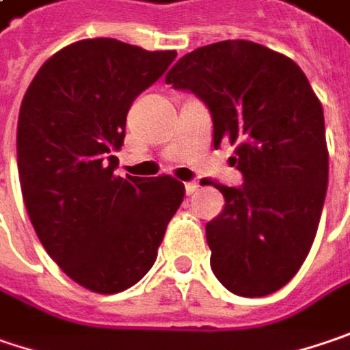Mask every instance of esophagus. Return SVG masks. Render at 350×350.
<instances>
[{
  "label": "esophagus",
  "instance_id": "34e87169",
  "mask_svg": "<svg viewBox=\"0 0 350 350\" xmlns=\"http://www.w3.org/2000/svg\"><path fill=\"white\" fill-rule=\"evenodd\" d=\"M199 191V185L197 183H185V193L187 195H195Z\"/></svg>",
  "mask_w": 350,
  "mask_h": 350
}]
</instances>
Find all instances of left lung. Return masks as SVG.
<instances>
[{"instance_id":"left-lung-1","label":"left lung","mask_w":350,"mask_h":350,"mask_svg":"<svg viewBox=\"0 0 350 350\" xmlns=\"http://www.w3.org/2000/svg\"><path fill=\"white\" fill-rule=\"evenodd\" d=\"M167 84L213 114V144L234 146L240 189L213 183L224 211L206 224L211 268L228 291L262 297L299 271L317 234L329 181L323 106L289 57L252 41L187 53Z\"/></svg>"}]
</instances>
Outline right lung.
Listing matches in <instances>:
<instances>
[{
  "mask_svg": "<svg viewBox=\"0 0 350 350\" xmlns=\"http://www.w3.org/2000/svg\"><path fill=\"white\" fill-rule=\"evenodd\" d=\"M175 51L84 39L44 62L17 122V169L43 248L72 282L120 293L153 266L185 185L118 177L131 102L163 77Z\"/></svg>",
  "mask_w": 350,
  "mask_h": 350,
  "instance_id": "add662e5",
  "label": "right lung"
}]
</instances>
